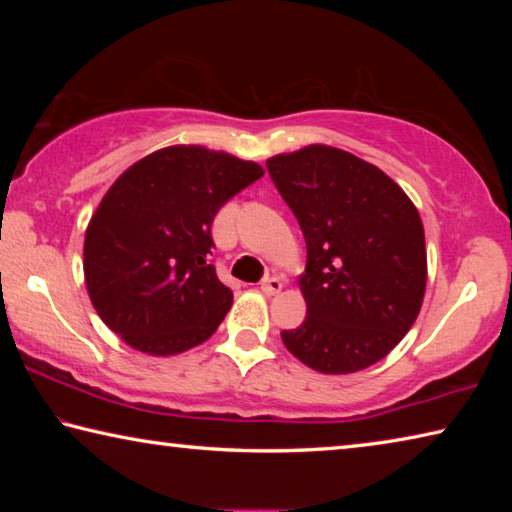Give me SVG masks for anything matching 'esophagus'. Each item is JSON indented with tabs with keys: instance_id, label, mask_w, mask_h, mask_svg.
<instances>
[{
	"instance_id": "esophagus-1",
	"label": "esophagus",
	"mask_w": 512,
	"mask_h": 512,
	"mask_svg": "<svg viewBox=\"0 0 512 512\" xmlns=\"http://www.w3.org/2000/svg\"><path fill=\"white\" fill-rule=\"evenodd\" d=\"M282 287H284L282 277H277V275L266 277V280L262 282V293L264 296H275V293L282 291Z\"/></svg>"
}]
</instances>
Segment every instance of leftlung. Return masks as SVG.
Listing matches in <instances>:
<instances>
[{
    "instance_id": "1",
    "label": "left lung",
    "mask_w": 512,
    "mask_h": 512,
    "mask_svg": "<svg viewBox=\"0 0 512 512\" xmlns=\"http://www.w3.org/2000/svg\"><path fill=\"white\" fill-rule=\"evenodd\" d=\"M307 244V318L284 329L293 357L348 375L386 357L420 314L427 248L402 187L348 151L311 144L266 160Z\"/></svg>"
}]
</instances>
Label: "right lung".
<instances>
[{
  "mask_svg": "<svg viewBox=\"0 0 512 512\" xmlns=\"http://www.w3.org/2000/svg\"><path fill=\"white\" fill-rule=\"evenodd\" d=\"M264 176L255 162L205 146H167L128 167L85 230L94 309L121 341L153 357L210 339L232 307L212 264V221Z\"/></svg>",
  "mask_w": 512,
  "mask_h": 512,
  "instance_id": "add662e5",
  "label": "right lung"
}]
</instances>
